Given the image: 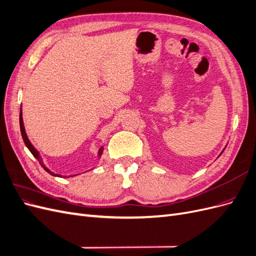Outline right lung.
Masks as SVG:
<instances>
[{
    "mask_svg": "<svg viewBox=\"0 0 256 256\" xmlns=\"http://www.w3.org/2000/svg\"><path fill=\"white\" fill-rule=\"evenodd\" d=\"M19 120H20V130H21V134H22V138H23V141H24V144L26 145V147L28 148V150L32 152V154L33 156L38 160V162H40V166L44 168V171H47L49 174H51V175H53V176H58V177H63L62 175H58V174H54L53 172H51L50 170L44 164V161H42V158L40 157V152H38V150L35 148V147L32 145V143L30 142V140H28V136H26V129H24V125H23V120H22V110H20V118H19ZM102 150H104V147H102V148L99 150V152H98V157H100L102 156Z\"/></svg>",
    "mask_w": 256,
    "mask_h": 256,
    "instance_id": "add662e5",
    "label": "right lung"
}]
</instances>
